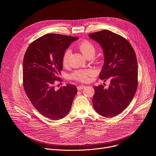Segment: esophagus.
<instances>
[{
    "label": "esophagus",
    "instance_id": "34e87169",
    "mask_svg": "<svg viewBox=\"0 0 156 156\" xmlns=\"http://www.w3.org/2000/svg\"><path fill=\"white\" fill-rule=\"evenodd\" d=\"M85 87H86V86H85V85H80V86H78L77 87V90H78V91H80V90H83V89H84V88H85Z\"/></svg>",
    "mask_w": 156,
    "mask_h": 156
}]
</instances>
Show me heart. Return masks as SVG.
<instances>
[{
    "mask_svg": "<svg viewBox=\"0 0 156 156\" xmlns=\"http://www.w3.org/2000/svg\"><path fill=\"white\" fill-rule=\"evenodd\" d=\"M78 48L81 52V53L84 55V56L86 58L87 57H93L96 52V48L94 44L88 41H84L81 42L79 45ZM70 54V51H66L62 58V63L63 65H66L68 63L69 57ZM94 72L92 70H78L75 72L72 75V78L83 81L86 82L89 80V77L93 76Z\"/></svg>",
    "mask_w": 156,
    "mask_h": 156,
    "instance_id": "b5f03b06",
    "label": "heart"
}]
</instances>
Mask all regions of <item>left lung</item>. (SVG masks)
Returning <instances> with one entry per match:
<instances>
[{"label": "left lung", "instance_id": "obj_1", "mask_svg": "<svg viewBox=\"0 0 156 156\" xmlns=\"http://www.w3.org/2000/svg\"><path fill=\"white\" fill-rule=\"evenodd\" d=\"M102 49L104 62L99 74L101 80L108 79V88L94 86L93 105L105 117L120 114L134 97L138 86V63L130 43L122 36L105 30L89 34Z\"/></svg>", "mask_w": 156, "mask_h": 156}]
</instances>
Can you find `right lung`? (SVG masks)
<instances>
[{
  "label": "right lung",
  "mask_w": 156,
  "mask_h": 156,
  "mask_svg": "<svg viewBox=\"0 0 156 156\" xmlns=\"http://www.w3.org/2000/svg\"><path fill=\"white\" fill-rule=\"evenodd\" d=\"M78 37L47 34L33 41L23 58L25 91L35 108L42 115L59 120L67 115L77 93L75 85L67 84L55 90L56 76L63 69L62 58L70 44Z\"/></svg>",
  "instance_id": "obj_1"
}]
</instances>
